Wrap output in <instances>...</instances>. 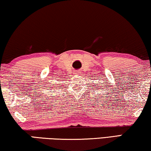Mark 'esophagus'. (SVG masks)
Wrapping results in <instances>:
<instances>
[{
  "mask_svg": "<svg viewBox=\"0 0 151 151\" xmlns=\"http://www.w3.org/2000/svg\"><path fill=\"white\" fill-rule=\"evenodd\" d=\"M74 74H75V75H77L78 73H77V72H75V73H74Z\"/></svg>",
  "mask_w": 151,
  "mask_h": 151,
  "instance_id": "34e87169",
  "label": "esophagus"
}]
</instances>
